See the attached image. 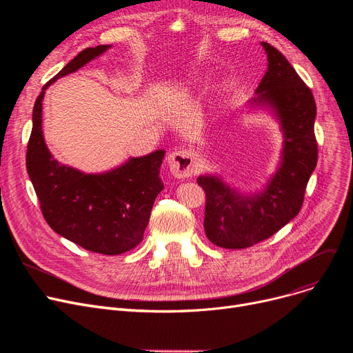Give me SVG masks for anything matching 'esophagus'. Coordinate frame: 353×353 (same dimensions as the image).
<instances>
[{
    "instance_id": "34e87169",
    "label": "esophagus",
    "mask_w": 353,
    "mask_h": 353,
    "mask_svg": "<svg viewBox=\"0 0 353 353\" xmlns=\"http://www.w3.org/2000/svg\"><path fill=\"white\" fill-rule=\"evenodd\" d=\"M167 163L172 174L177 179H188L194 172V156L189 150L173 152L167 159Z\"/></svg>"
}]
</instances>
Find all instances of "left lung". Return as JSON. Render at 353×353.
<instances>
[{
    "instance_id": "1",
    "label": "left lung",
    "mask_w": 353,
    "mask_h": 353,
    "mask_svg": "<svg viewBox=\"0 0 353 353\" xmlns=\"http://www.w3.org/2000/svg\"><path fill=\"white\" fill-rule=\"evenodd\" d=\"M261 44L268 54V71L249 105L270 110L279 121L282 159L266 188L253 194H242L214 174L197 177L206 193V236L225 249L250 248L288 225L301 212L318 163L312 91L279 50L265 41Z\"/></svg>"
}]
</instances>
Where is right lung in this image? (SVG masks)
<instances>
[{
	"label": "right lung",
	"mask_w": 353,
	"mask_h": 353,
	"mask_svg": "<svg viewBox=\"0 0 353 353\" xmlns=\"http://www.w3.org/2000/svg\"><path fill=\"white\" fill-rule=\"evenodd\" d=\"M108 48L97 46L83 50L43 87L32 110L27 173L43 216L55 233L90 252L121 254L143 240L153 203L164 188L160 167L165 152L132 157L105 173L85 174L55 160L43 136L46 90Z\"/></svg>",
	"instance_id": "1"
}]
</instances>
